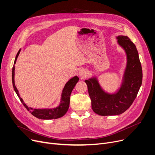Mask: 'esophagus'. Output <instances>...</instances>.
I'll return each instance as SVG.
<instances>
[{"instance_id": "34e87169", "label": "esophagus", "mask_w": 155, "mask_h": 155, "mask_svg": "<svg viewBox=\"0 0 155 155\" xmlns=\"http://www.w3.org/2000/svg\"><path fill=\"white\" fill-rule=\"evenodd\" d=\"M87 70L85 69L84 68H81L79 71H78V75L80 77H84L86 75H87Z\"/></svg>"}]
</instances>
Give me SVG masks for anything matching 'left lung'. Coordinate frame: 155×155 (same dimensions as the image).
I'll return each instance as SVG.
<instances>
[{
	"mask_svg": "<svg viewBox=\"0 0 155 155\" xmlns=\"http://www.w3.org/2000/svg\"><path fill=\"white\" fill-rule=\"evenodd\" d=\"M116 38L127 56L120 87L116 92L109 94L103 90L96 77L85 80L92 110L100 116H116L124 112L132 105L142 84V67L135 45L127 36H118Z\"/></svg>",
	"mask_w": 155,
	"mask_h": 155,
	"instance_id": "obj_1",
	"label": "left lung"
}]
</instances>
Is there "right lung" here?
<instances>
[{"instance_id":"obj_1","label":"right lung","mask_w":155,"mask_h":155,"mask_svg":"<svg viewBox=\"0 0 155 155\" xmlns=\"http://www.w3.org/2000/svg\"><path fill=\"white\" fill-rule=\"evenodd\" d=\"M20 50L18 51L17 55L15 56V61L14 64H15L16 60H17L19 54ZM14 70L15 67L14 66L12 68V85L15 93L17 94L18 97L19 98L21 102L24 105L28 111L31 114L32 116L40 119H55L63 117L65 114L67 113L70 105V95L73 91V88L75 87L77 83L78 82L79 78L77 76L73 77L71 79H70L68 82L65 84L61 95V101L60 105L58 107L53 109H32L31 107H28L26 104L24 103L22 99L21 98L19 94V91H18L17 88L15 85L14 82Z\"/></svg>"}]
</instances>
